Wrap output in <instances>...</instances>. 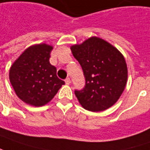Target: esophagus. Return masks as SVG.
<instances>
[{"label": "esophagus", "mask_w": 150, "mask_h": 150, "mask_svg": "<svg viewBox=\"0 0 150 150\" xmlns=\"http://www.w3.org/2000/svg\"><path fill=\"white\" fill-rule=\"evenodd\" d=\"M64 81H65V84H66V85H69V84H70V79H69V78H66Z\"/></svg>", "instance_id": "esophagus-1"}]
</instances>
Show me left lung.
I'll use <instances>...</instances> for the list:
<instances>
[{
	"mask_svg": "<svg viewBox=\"0 0 150 150\" xmlns=\"http://www.w3.org/2000/svg\"><path fill=\"white\" fill-rule=\"evenodd\" d=\"M85 76V87L75 94L85 110L98 112L114 105L127 81V66L123 55L114 46L93 36L71 47Z\"/></svg>",
	"mask_w": 150,
	"mask_h": 150,
	"instance_id": "1",
	"label": "left lung"
}]
</instances>
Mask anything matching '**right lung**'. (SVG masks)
<instances>
[{
  "instance_id": "add662e5",
  "label": "right lung",
  "mask_w": 150,
  "mask_h": 150,
  "mask_svg": "<svg viewBox=\"0 0 150 150\" xmlns=\"http://www.w3.org/2000/svg\"><path fill=\"white\" fill-rule=\"evenodd\" d=\"M52 47L37 44L26 49L13 64L10 82L23 102L35 107L47 104L64 81L57 76V69L49 62Z\"/></svg>"
}]
</instances>
